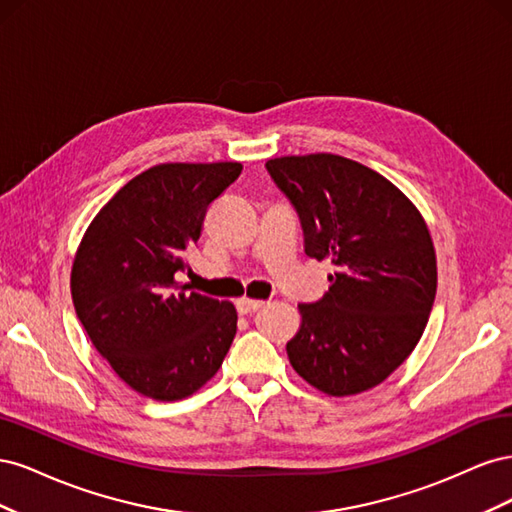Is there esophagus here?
I'll return each instance as SVG.
<instances>
[{
  "mask_svg": "<svg viewBox=\"0 0 512 512\" xmlns=\"http://www.w3.org/2000/svg\"><path fill=\"white\" fill-rule=\"evenodd\" d=\"M262 307H265V301H256V299H239L237 301V309H239V314H243V316L254 314Z\"/></svg>",
  "mask_w": 512,
  "mask_h": 512,
  "instance_id": "esophagus-1",
  "label": "esophagus"
}]
</instances>
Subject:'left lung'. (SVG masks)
<instances>
[{
    "mask_svg": "<svg viewBox=\"0 0 512 512\" xmlns=\"http://www.w3.org/2000/svg\"><path fill=\"white\" fill-rule=\"evenodd\" d=\"M267 170L299 213L305 254L335 265L329 292L299 305L290 365L333 397L374 389L416 348L436 299L423 215L376 170L333 153L275 158Z\"/></svg>",
    "mask_w": 512,
    "mask_h": 512,
    "instance_id": "1",
    "label": "left lung"
}]
</instances>
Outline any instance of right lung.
Returning a JSON list of instances; mask_svg holds the SVG:
<instances>
[{"mask_svg": "<svg viewBox=\"0 0 512 512\" xmlns=\"http://www.w3.org/2000/svg\"><path fill=\"white\" fill-rule=\"evenodd\" d=\"M239 162L158 164L108 200L76 250L70 290L91 344L130 389L156 401L190 397L222 367L237 309L181 286L185 250Z\"/></svg>", "mask_w": 512, "mask_h": 512, "instance_id": "obj_1", "label": "right lung"}]
</instances>
